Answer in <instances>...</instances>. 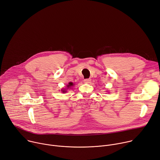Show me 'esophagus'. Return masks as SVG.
Listing matches in <instances>:
<instances>
[{"instance_id":"esophagus-1","label":"esophagus","mask_w":160,"mask_h":160,"mask_svg":"<svg viewBox=\"0 0 160 160\" xmlns=\"http://www.w3.org/2000/svg\"><path fill=\"white\" fill-rule=\"evenodd\" d=\"M91 81V79H84V82L86 83H89Z\"/></svg>"}]
</instances>
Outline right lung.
<instances>
[{"label":"right lung","mask_w":160,"mask_h":160,"mask_svg":"<svg viewBox=\"0 0 160 160\" xmlns=\"http://www.w3.org/2000/svg\"><path fill=\"white\" fill-rule=\"evenodd\" d=\"M73 85H74V84H73L72 82H69V83H68V84L67 86V88H70L71 87L73 86ZM63 92H66V91H64V90H63Z\"/></svg>","instance_id":"1"}]
</instances>
